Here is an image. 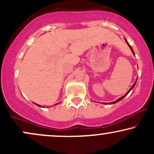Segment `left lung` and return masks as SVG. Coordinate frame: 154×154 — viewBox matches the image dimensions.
<instances>
[{
    "label": "left lung",
    "mask_w": 154,
    "mask_h": 154,
    "mask_svg": "<svg viewBox=\"0 0 154 154\" xmlns=\"http://www.w3.org/2000/svg\"><path fill=\"white\" fill-rule=\"evenodd\" d=\"M125 41H126V43H127V44H128V46H129V48H131V51H132V53H133V54H134V56H135V54H134V50H133V49H132V48H131V45H130L129 44H128V42H127V41H126V38H125ZM136 83H134V85H133V86H132V87H131V88L129 89V91H128V92H127V93H126V94L124 95V96H122V97L119 98V99H117L116 100V101L111 102V103H104V104H114V103H117V102L120 101V100H122V99H123V98L125 97V96H127V95H128V93H129V92L131 91V90H132V89H133V88H134V86H135V85H136Z\"/></svg>",
    "instance_id": "8db88e82"
}]
</instances>
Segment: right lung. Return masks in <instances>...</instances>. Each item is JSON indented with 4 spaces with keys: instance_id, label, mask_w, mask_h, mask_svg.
I'll list each match as a JSON object with an SVG mask.
<instances>
[{
    "instance_id": "add662e5",
    "label": "right lung",
    "mask_w": 154,
    "mask_h": 154,
    "mask_svg": "<svg viewBox=\"0 0 154 154\" xmlns=\"http://www.w3.org/2000/svg\"><path fill=\"white\" fill-rule=\"evenodd\" d=\"M35 105H36V106H39V107H41V106H40V105H38V104H36V103H35Z\"/></svg>"
}]
</instances>
